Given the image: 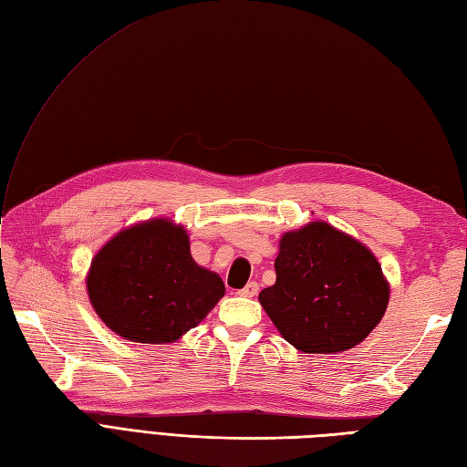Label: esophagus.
Instances as JSON below:
<instances>
[{
	"label": "esophagus",
	"instance_id": "1",
	"mask_svg": "<svg viewBox=\"0 0 467 467\" xmlns=\"http://www.w3.org/2000/svg\"><path fill=\"white\" fill-rule=\"evenodd\" d=\"M257 289H259L257 283H255V281H249L244 289L237 291V295H242V297H255Z\"/></svg>",
	"mask_w": 467,
	"mask_h": 467
}]
</instances>
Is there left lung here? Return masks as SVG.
<instances>
[{"mask_svg":"<svg viewBox=\"0 0 467 467\" xmlns=\"http://www.w3.org/2000/svg\"><path fill=\"white\" fill-rule=\"evenodd\" d=\"M275 273L259 303L283 338L309 355L362 343L389 305L377 257L325 222L283 235Z\"/></svg>","mask_w":467,"mask_h":467,"instance_id":"1","label":"left lung"}]
</instances>
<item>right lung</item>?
Instances as JSON below:
<instances>
[{
  "instance_id": "add662e5",
  "label": "right lung",
  "mask_w": 467,
  "mask_h": 467,
  "mask_svg": "<svg viewBox=\"0 0 467 467\" xmlns=\"http://www.w3.org/2000/svg\"><path fill=\"white\" fill-rule=\"evenodd\" d=\"M87 289L109 328L150 345L194 328L225 293L220 275L192 259L186 232L168 220L112 237L90 264Z\"/></svg>"
}]
</instances>
